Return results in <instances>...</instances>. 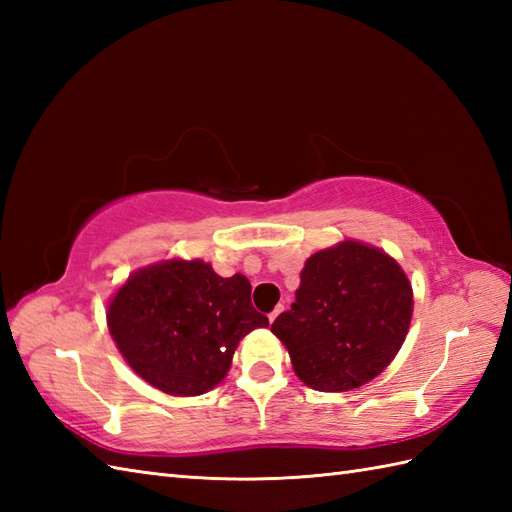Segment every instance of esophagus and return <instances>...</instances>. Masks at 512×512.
<instances>
[{
    "label": "esophagus",
    "instance_id": "1",
    "mask_svg": "<svg viewBox=\"0 0 512 512\" xmlns=\"http://www.w3.org/2000/svg\"><path fill=\"white\" fill-rule=\"evenodd\" d=\"M284 310H286L284 306H277V308H275L273 312H270V314H268V321H270V323H273V321H275V319L279 317V314H281V312H284Z\"/></svg>",
    "mask_w": 512,
    "mask_h": 512
}]
</instances>
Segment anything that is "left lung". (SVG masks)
Instances as JSON below:
<instances>
[{
  "label": "left lung",
  "mask_w": 512,
  "mask_h": 512,
  "mask_svg": "<svg viewBox=\"0 0 512 512\" xmlns=\"http://www.w3.org/2000/svg\"><path fill=\"white\" fill-rule=\"evenodd\" d=\"M413 290L394 257L343 239L308 257L297 299L270 325L301 383L317 391L367 385L407 339Z\"/></svg>",
  "instance_id": "1"
}]
</instances>
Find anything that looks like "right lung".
<instances>
[{"instance_id": "right-lung-1", "label": "right lung", "mask_w": 512, "mask_h": 512, "mask_svg": "<svg viewBox=\"0 0 512 512\" xmlns=\"http://www.w3.org/2000/svg\"><path fill=\"white\" fill-rule=\"evenodd\" d=\"M244 275L220 277L202 259L134 270L107 303V328L134 372L169 396H200L226 378L239 341L268 319Z\"/></svg>"}]
</instances>
